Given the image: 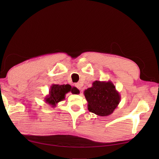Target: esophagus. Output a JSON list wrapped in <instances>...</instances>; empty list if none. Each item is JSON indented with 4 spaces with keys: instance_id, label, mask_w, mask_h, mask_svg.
<instances>
[{
    "instance_id": "esophagus-1",
    "label": "esophagus",
    "mask_w": 159,
    "mask_h": 159,
    "mask_svg": "<svg viewBox=\"0 0 159 159\" xmlns=\"http://www.w3.org/2000/svg\"><path fill=\"white\" fill-rule=\"evenodd\" d=\"M75 87H76L77 88H78L80 90L81 89V85H80L79 83H76V84H75Z\"/></svg>"
}]
</instances>
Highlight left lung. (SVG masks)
I'll return each instance as SVG.
<instances>
[{"mask_svg":"<svg viewBox=\"0 0 159 159\" xmlns=\"http://www.w3.org/2000/svg\"><path fill=\"white\" fill-rule=\"evenodd\" d=\"M84 93L88 110L102 117L113 113L121 100V95L111 81H95L92 87L85 89Z\"/></svg>","mask_w":159,"mask_h":159,"instance_id":"1","label":"left lung"}]
</instances>
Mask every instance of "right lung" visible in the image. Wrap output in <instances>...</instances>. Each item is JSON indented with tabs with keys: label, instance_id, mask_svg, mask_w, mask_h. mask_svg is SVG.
<instances>
[{
	"label": "right lung",
	"instance_id": "1",
	"mask_svg": "<svg viewBox=\"0 0 159 159\" xmlns=\"http://www.w3.org/2000/svg\"><path fill=\"white\" fill-rule=\"evenodd\" d=\"M68 92H71L72 94H78L80 91L68 84H52L49 90V94L44 98V101L46 103L51 105L52 107H55L57 103L65 99L66 94Z\"/></svg>",
	"mask_w": 159,
	"mask_h": 159
}]
</instances>
